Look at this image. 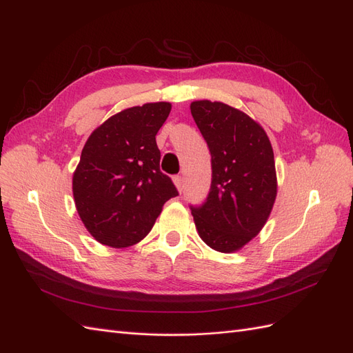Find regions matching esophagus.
Returning a JSON list of instances; mask_svg holds the SVG:
<instances>
[{"instance_id": "1", "label": "esophagus", "mask_w": 353, "mask_h": 353, "mask_svg": "<svg viewBox=\"0 0 353 353\" xmlns=\"http://www.w3.org/2000/svg\"><path fill=\"white\" fill-rule=\"evenodd\" d=\"M174 184H175V187L178 188V191L181 193V191H183V188H184V178L179 176V175L174 176Z\"/></svg>"}]
</instances>
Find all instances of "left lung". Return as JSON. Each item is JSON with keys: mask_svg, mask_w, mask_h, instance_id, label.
<instances>
[{"mask_svg": "<svg viewBox=\"0 0 353 353\" xmlns=\"http://www.w3.org/2000/svg\"><path fill=\"white\" fill-rule=\"evenodd\" d=\"M190 109L212 156L210 191L191 215L209 248L237 252L258 236L274 206L272 145L258 122L225 103L199 100Z\"/></svg>", "mask_w": 353, "mask_h": 353, "instance_id": "8db88e82", "label": "left lung"}]
</instances>
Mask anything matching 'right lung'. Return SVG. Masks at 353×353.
Segmentation results:
<instances>
[{
	"label": "right lung",
	"mask_w": 353,
	"mask_h": 353,
	"mask_svg": "<svg viewBox=\"0 0 353 353\" xmlns=\"http://www.w3.org/2000/svg\"><path fill=\"white\" fill-rule=\"evenodd\" d=\"M172 105L145 103L113 114L94 130L73 172L74 206L85 228L114 249L140 243L165 203L178 196L160 172L156 134Z\"/></svg>",
	"instance_id": "1"
}]
</instances>
